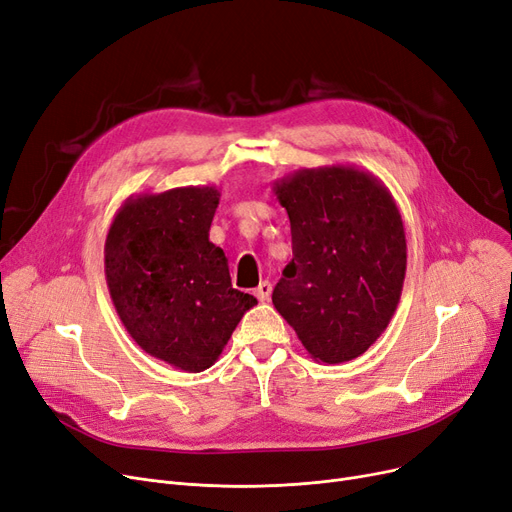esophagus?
Masks as SVG:
<instances>
[{"label":"esophagus","mask_w":512,"mask_h":512,"mask_svg":"<svg viewBox=\"0 0 512 512\" xmlns=\"http://www.w3.org/2000/svg\"><path fill=\"white\" fill-rule=\"evenodd\" d=\"M270 295H272V284H270L268 280L259 282V286L255 288V297H257L259 301H268Z\"/></svg>","instance_id":"1"}]
</instances>
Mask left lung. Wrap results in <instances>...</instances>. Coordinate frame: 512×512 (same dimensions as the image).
I'll return each mask as SVG.
<instances>
[{
  "mask_svg": "<svg viewBox=\"0 0 512 512\" xmlns=\"http://www.w3.org/2000/svg\"><path fill=\"white\" fill-rule=\"evenodd\" d=\"M274 192L293 236L274 307L316 362L358 358L385 332L406 278V232L391 192L353 165L299 169Z\"/></svg>",
  "mask_w": 512,
  "mask_h": 512,
  "instance_id": "obj_1",
  "label": "left lung"
}]
</instances>
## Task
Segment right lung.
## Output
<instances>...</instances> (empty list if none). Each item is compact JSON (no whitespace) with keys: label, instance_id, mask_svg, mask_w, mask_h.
I'll list each match as a JSON object with an SVG mask.
<instances>
[{"label":"right lung","instance_id":"add662e5","mask_svg":"<svg viewBox=\"0 0 512 512\" xmlns=\"http://www.w3.org/2000/svg\"><path fill=\"white\" fill-rule=\"evenodd\" d=\"M215 186L129 196L104 242L110 299L148 355L184 372H203L257 305L232 288L228 259L209 240L219 205Z\"/></svg>","mask_w":512,"mask_h":512}]
</instances>
